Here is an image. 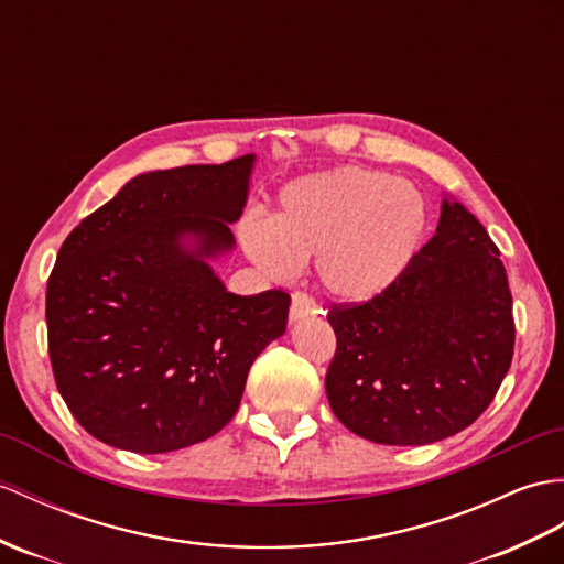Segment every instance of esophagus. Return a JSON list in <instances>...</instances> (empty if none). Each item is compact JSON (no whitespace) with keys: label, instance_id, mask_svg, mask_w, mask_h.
<instances>
[{"label":"esophagus","instance_id":"1","mask_svg":"<svg viewBox=\"0 0 564 564\" xmlns=\"http://www.w3.org/2000/svg\"><path fill=\"white\" fill-rule=\"evenodd\" d=\"M319 307L314 303V297L303 293V291H295L293 300H291V322H297L303 317H312V314H317Z\"/></svg>","mask_w":564,"mask_h":564}]
</instances>
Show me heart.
I'll list each match as a JSON object with an SVG mask.
<instances>
[{
	"label": "heart",
	"instance_id": "obj_1",
	"mask_svg": "<svg viewBox=\"0 0 564 564\" xmlns=\"http://www.w3.org/2000/svg\"><path fill=\"white\" fill-rule=\"evenodd\" d=\"M430 208L413 182L344 165L285 185L271 220L247 218L242 245L273 279L317 257V279L338 300H368L411 267Z\"/></svg>",
	"mask_w": 564,
	"mask_h": 564
}]
</instances>
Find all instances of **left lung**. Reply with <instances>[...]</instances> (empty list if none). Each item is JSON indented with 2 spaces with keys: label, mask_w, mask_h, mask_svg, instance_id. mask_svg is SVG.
<instances>
[{
  "label": "left lung",
  "mask_w": 564,
  "mask_h": 564,
  "mask_svg": "<svg viewBox=\"0 0 564 564\" xmlns=\"http://www.w3.org/2000/svg\"><path fill=\"white\" fill-rule=\"evenodd\" d=\"M326 370L334 415L377 444L417 447L468 427L514 356L512 293L500 250L459 202L411 267L365 303L334 305Z\"/></svg>",
  "instance_id": "left-lung-1"
}]
</instances>
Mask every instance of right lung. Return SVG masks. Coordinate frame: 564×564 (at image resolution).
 Instances as JSON below:
<instances>
[{
	"label": "right lung",
	"instance_id": "obj_1",
	"mask_svg": "<svg viewBox=\"0 0 564 564\" xmlns=\"http://www.w3.org/2000/svg\"><path fill=\"white\" fill-rule=\"evenodd\" d=\"M254 155L143 173L62 242L47 279L52 372L88 435L163 454L230 423L291 295H235L206 257L235 245ZM195 240L192 251L181 245Z\"/></svg>",
	"mask_w": 564,
	"mask_h": 564
}]
</instances>
